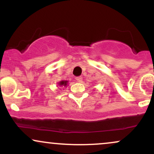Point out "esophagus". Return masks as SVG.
<instances>
[{
    "label": "esophagus",
    "instance_id": "obj_1",
    "mask_svg": "<svg viewBox=\"0 0 154 154\" xmlns=\"http://www.w3.org/2000/svg\"><path fill=\"white\" fill-rule=\"evenodd\" d=\"M76 80H77L78 82H82V77H77V78H76Z\"/></svg>",
    "mask_w": 154,
    "mask_h": 154
}]
</instances>
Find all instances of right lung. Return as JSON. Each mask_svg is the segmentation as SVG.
I'll use <instances>...</instances> for the list:
<instances>
[{
    "label": "right lung",
    "instance_id": "1",
    "mask_svg": "<svg viewBox=\"0 0 154 154\" xmlns=\"http://www.w3.org/2000/svg\"><path fill=\"white\" fill-rule=\"evenodd\" d=\"M68 82L69 81L67 80H61L58 83V85H59V86H61V87H66V86L68 85Z\"/></svg>",
    "mask_w": 154,
    "mask_h": 154
}]
</instances>
